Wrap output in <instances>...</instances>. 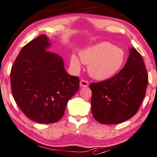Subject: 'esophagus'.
<instances>
[{"mask_svg": "<svg viewBox=\"0 0 157 157\" xmlns=\"http://www.w3.org/2000/svg\"><path fill=\"white\" fill-rule=\"evenodd\" d=\"M79 85H80V86H82V87H86V86H88L89 82L86 80H85V79H81L80 82H79Z\"/></svg>", "mask_w": 157, "mask_h": 157, "instance_id": "esophagus-1", "label": "esophagus"}]
</instances>
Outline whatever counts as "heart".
Segmentation results:
<instances>
[{
  "mask_svg": "<svg viewBox=\"0 0 157 157\" xmlns=\"http://www.w3.org/2000/svg\"><path fill=\"white\" fill-rule=\"evenodd\" d=\"M82 63L88 65L89 73L92 78L104 80L112 78L122 69L125 61V53L110 42L104 41L86 48L79 53ZM72 66L77 71L81 67L78 56L72 55Z\"/></svg>",
  "mask_w": 157,
  "mask_h": 157,
  "instance_id": "b5f03b06",
  "label": "heart"
}]
</instances>
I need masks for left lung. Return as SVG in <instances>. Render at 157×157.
<instances>
[{
	"label": "left lung",
	"instance_id": "1",
	"mask_svg": "<svg viewBox=\"0 0 157 157\" xmlns=\"http://www.w3.org/2000/svg\"><path fill=\"white\" fill-rule=\"evenodd\" d=\"M123 68L113 78L91 83L92 112L101 124H118L132 118L138 111L148 84L145 65L134 47Z\"/></svg>",
	"mask_w": 157,
	"mask_h": 157
}]
</instances>
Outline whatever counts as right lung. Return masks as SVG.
I'll return each mask as SVG.
<instances>
[{"instance_id":"right-lung-1","label":"right lung","mask_w":157,"mask_h":157,"mask_svg":"<svg viewBox=\"0 0 157 157\" xmlns=\"http://www.w3.org/2000/svg\"><path fill=\"white\" fill-rule=\"evenodd\" d=\"M51 45L44 34L32 40L21 49L10 72L16 104L27 118L39 123L59 121L79 87V78L67 73L63 58L48 51Z\"/></svg>"}]
</instances>
